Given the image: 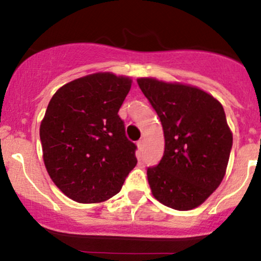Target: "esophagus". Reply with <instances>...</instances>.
Returning <instances> with one entry per match:
<instances>
[{
  "mask_svg": "<svg viewBox=\"0 0 261 261\" xmlns=\"http://www.w3.org/2000/svg\"><path fill=\"white\" fill-rule=\"evenodd\" d=\"M137 147H139V149H141V151H142L143 147H145V140L141 139V140L137 141Z\"/></svg>",
  "mask_w": 261,
  "mask_h": 261,
  "instance_id": "1",
  "label": "esophagus"
}]
</instances>
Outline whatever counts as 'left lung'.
I'll use <instances>...</instances> for the list:
<instances>
[{
	"mask_svg": "<svg viewBox=\"0 0 261 261\" xmlns=\"http://www.w3.org/2000/svg\"><path fill=\"white\" fill-rule=\"evenodd\" d=\"M157 113L164 133V153L147 168L152 194L179 211L195 208L226 174L233 137L223 107L196 87L137 80Z\"/></svg>",
	"mask_w": 261,
	"mask_h": 261,
	"instance_id": "8db88e82",
	"label": "left lung"
}]
</instances>
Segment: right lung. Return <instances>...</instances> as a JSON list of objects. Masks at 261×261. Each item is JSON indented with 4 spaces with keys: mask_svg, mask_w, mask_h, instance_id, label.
<instances>
[{
    "mask_svg": "<svg viewBox=\"0 0 261 261\" xmlns=\"http://www.w3.org/2000/svg\"><path fill=\"white\" fill-rule=\"evenodd\" d=\"M130 88L128 77L89 74L62 86L47 106L40 125L44 163L74 201L110 199L136 166L137 146L118 114Z\"/></svg>",
    "mask_w": 261,
    "mask_h": 261,
    "instance_id": "1",
    "label": "right lung"
}]
</instances>
